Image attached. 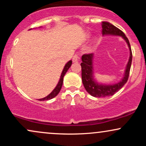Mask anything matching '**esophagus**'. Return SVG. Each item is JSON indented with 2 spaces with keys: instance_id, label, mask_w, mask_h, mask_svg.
I'll return each instance as SVG.
<instances>
[{
  "instance_id": "obj_1",
  "label": "esophagus",
  "mask_w": 146,
  "mask_h": 146,
  "mask_svg": "<svg viewBox=\"0 0 146 146\" xmlns=\"http://www.w3.org/2000/svg\"><path fill=\"white\" fill-rule=\"evenodd\" d=\"M79 59H80V58H79L78 55H75V56L73 57V62H78L79 61Z\"/></svg>"
}]
</instances>
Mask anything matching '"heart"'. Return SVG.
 Returning a JSON list of instances; mask_svg holds the SVG:
<instances>
[{"label": "heart", "mask_w": 146, "mask_h": 146, "mask_svg": "<svg viewBox=\"0 0 146 146\" xmlns=\"http://www.w3.org/2000/svg\"><path fill=\"white\" fill-rule=\"evenodd\" d=\"M88 37H89V35H88Z\"/></svg>", "instance_id": "b5f03b06"}]
</instances>
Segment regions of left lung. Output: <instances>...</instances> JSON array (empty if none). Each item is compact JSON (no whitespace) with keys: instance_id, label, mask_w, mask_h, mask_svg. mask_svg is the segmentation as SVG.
<instances>
[{"instance_id":"8db88e82","label":"left lung","mask_w":146,"mask_h":146,"mask_svg":"<svg viewBox=\"0 0 146 146\" xmlns=\"http://www.w3.org/2000/svg\"><path fill=\"white\" fill-rule=\"evenodd\" d=\"M102 35L103 36H121L128 44L130 50V57L126 67L124 71L123 77L119 82L112 84H106L98 82L94 75V68H93V59L94 53L84 54L82 56V83L86 91L92 96L95 98H105L113 95L116 92L120 90L123 85L128 81L131 67L132 54L128 39L123 31L114 26L108 22L104 21L102 23Z\"/></svg>"}]
</instances>
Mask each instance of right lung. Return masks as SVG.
Instances as JSON below:
<instances>
[{"mask_svg": "<svg viewBox=\"0 0 146 146\" xmlns=\"http://www.w3.org/2000/svg\"><path fill=\"white\" fill-rule=\"evenodd\" d=\"M71 64H72V60H69V61H68V62L66 63V64H65L64 67L62 71L61 75H60L59 82H58V84H57V86L55 87L54 89L53 90V91H52L49 95H48L46 97H45V98H44L39 99V100H40V101L49 100H51V99H53V98H55V97H56V95H58V93H60V90H61L62 86L64 76L65 74H66V72H67V71L68 70V68L71 67Z\"/></svg>", "mask_w": 146, "mask_h": 146, "instance_id": "add662e5", "label": "right lung"}]
</instances>
